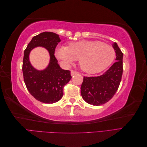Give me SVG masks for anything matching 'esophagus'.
<instances>
[{"label": "esophagus", "mask_w": 147, "mask_h": 147, "mask_svg": "<svg viewBox=\"0 0 147 147\" xmlns=\"http://www.w3.org/2000/svg\"><path fill=\"white\" fill-rule=\"evenodd\" d=\"M78 74V72H77V71H75V70H71V75H72V76H74V75H77Z\"/></svg>", "instance_id": "obj_1"}]
</instances>
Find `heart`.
<instances>
[{
  "label": "heart",
  "instance_id": "1",
  "mask_svg": "<svg viewBox=\"0 0 147 147\" xmlns=\"http://www.w3.org/2000/svg\"><path fill=\"white\" fill-rule=\"evenodd\" d=\"M56 57L69 65L79 60L81 69L88 74L102 72L112 63L115 51L112 46L98 40H83L69 43L67 47H58Z\"/></svg>",
  "mask_w": 147,
  "mask_h": 147
}]
</instances>
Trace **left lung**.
I'll return each mask as SVG.
<instances>
[{
  "label": "left lung",
  "instance_id": "obj_1",
  "mask_svg": "<svg viewBox=\"0 0 147 147\" xmlns=\"http://www.w3.org/2000/svg\"><path fill=\"white\" fill-rule=\"evenodd\" d=\"M117 61L102 75L84 77L81 94L87 103L93 105L105 104L117 91L123 75V53L117 43L113 44Z\"/></svg>",
  "mask_w": 147,
  "mask_h": 147
}]
</instances>
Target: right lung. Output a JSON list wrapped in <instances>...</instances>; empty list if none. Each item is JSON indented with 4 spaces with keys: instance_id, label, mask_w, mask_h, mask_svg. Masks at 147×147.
I'll list each match as a JSON object with an SVG mask.
<instances>
[{
    "instance_id": "obj_1",
    "label": "right lung",
    "mask_w": 147,
    "mask_h": 147,
    "mask_svg": "<svg viewBox=\"0 0 147 147\" xmlns=\"http://www.w3.org/2000/svg\"><path fill=\"white\" fill-rule=\"evenodd\" d=\"M60 42L59 35L44 32L34 36L24 52L22 70L26 88L35 99L43 103L59 101L63 96L64 86L72 78L70 70L61 69L55 56L56 47ZM37 46L45 47L51 55L50 64L43 71L35 69L29 62V53Z\"/></svg>"
}]
</instances>
